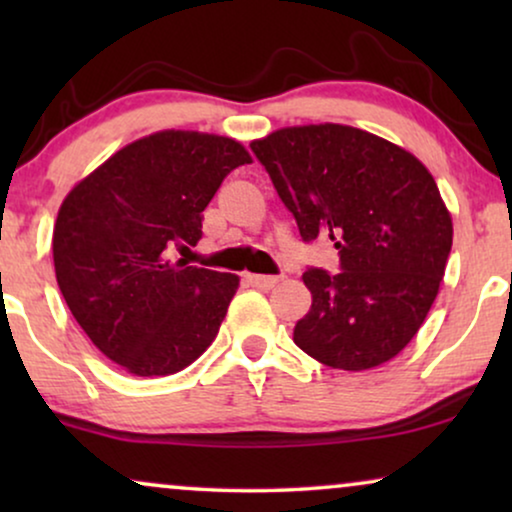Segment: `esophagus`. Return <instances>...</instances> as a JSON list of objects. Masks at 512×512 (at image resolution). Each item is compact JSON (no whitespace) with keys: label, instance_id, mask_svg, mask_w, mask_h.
Masks as SVG:
<instances>
[{"label":"esophagus","instance_id":"obj_1","mask_svg":"<svg viewBox=\"0 0 512 512\" xmlns=\"http://www.w3.org/2000/svg\"><path fill=\"white\" fill-rule=\"evenodd\" d=\"M247 282H249L251 286H256V289L268 291V289H272V286H275V284L279 282V277H270V275H247Z\"/></svg>","mask_w":512,"mask_h":512}]
</instances>
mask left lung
Masks as SVG:
<instances>
[{"label":"left lung","mask_w":512,"mask_h":512,"mask_svg":"<svg viewBox=\"0 0 512 512\" xmlns=\"http://www.w3.org/2000/svg\"><path fill=\"white\" fill-rule=\"evenodd\" d=\"M305 242L328 235L338 275L310 268L312 307L293 342L340 370L401 354L424 324L452 249V216L436 179L410 151L340 123L296 125L254 139Z\"/></svg>","instance_id":"1"}]
</instances>
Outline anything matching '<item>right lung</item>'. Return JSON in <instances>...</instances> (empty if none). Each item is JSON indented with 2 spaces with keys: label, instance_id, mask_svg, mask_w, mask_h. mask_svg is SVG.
<instances>
[{
  "label": "right lung",
  "instance_id": "add662e5",
  "mask_svg": "<svg viewBox=\"0 0 512 512\" xmlns=\"http://www.w3.org/2000/svg\"><path fill=\"white\" fill-rule=\"evenodd\" d=\"M249 151L230 137L160 130L81 179L62 200L53 263L65 303L100 352L137 377L184 370L212 345L240 277L174 261Z\"/></svg>",
  "mask_w": 512,
  "mask_h": 512
}]
</instances>
